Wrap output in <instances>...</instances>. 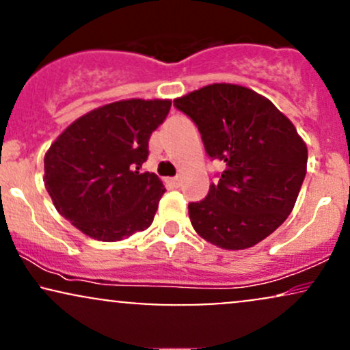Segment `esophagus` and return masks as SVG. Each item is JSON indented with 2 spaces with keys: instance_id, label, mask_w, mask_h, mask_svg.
<instances>
[{
  "instance_id": "1",
  "label": "esophagus",
  "mask_w": 350,
  "mask_h": 350,
  "mask_svg": "<svg viewBox=\"0 0 350 350\" xmlns=\"http://www.w3.org/2000/svg\"><path fill=\"white\" fill-rule=\"evenodd\" d=\"M171 184H172V186H174V187H179V186H180V178H179V176H176V178H172V179H171Z\"/></svg>"
}]
</instances>
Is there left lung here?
Returning a JSON list of instances; mask_svg holds the SVG:
<instances>
[{"instance_id":"left-lung-1","label":"left lung","mask_w":350,"mask_h":350,"mask_svg":"<svg viewBox=\"0 0 350 350\" xmlns=\"http://www.w3.org/2000/svg\"><path fill=\"white\" fill-rule=\"evenodd\" d=\"M174 107L198 126L211 159L226 164L206 199L189 204V219L207 242L243 250L286 220L306 176L308 148L268 98L247 87L212 83Z\"/></svg>"}]
</instances>
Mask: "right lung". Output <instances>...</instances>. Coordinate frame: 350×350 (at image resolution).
I'll return each instance as SVG.
<instances>
[{
	"label": "right lung",
	"instance_id": "add662e5",
	"mask_svg": "<svg viewBox=\"0 0 350 350\" xmlns=\"http://www.w3.org/2000/svg\"><path fill=\"white\" fill-rule=\"evenodd\" d=\"M170 108L171 100L131 98L75 120L44 158L46 189L59 214L102 242L150 227L166 189L142 166Z\"/></svg>",
	"mask_w": 350,
	"mask_h": 350
}]
</instances>
